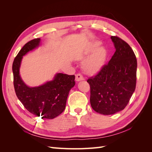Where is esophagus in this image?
Wrapping results in <instances>:
<instances>
[{
	"instance_id": "1",
	"label": "esophagus",
	"mask_w": 152,
	"mask_h": 152,
	"mask_svg": "<svg viewBox=\"0 0 152 152\" xmlns=\"http://www.w3.org/2000/svg\"><path fill=\"white\" fill-rule=\"evenodd\" d=\"M84 80V78L81 74H80V73H78V74H77L75 75V80L77 82H79V81Z\"/></svg>"
}]
</instances>
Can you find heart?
I'll return each instance as SVG.
<instances>
[{
	"label": "heart",
	"instance_id": "obj_1",
	"mask_svg": "<svg viewBox=\"0 0 152 152\" xmlns=\"http://www.w3.org/2000/svg\"><path fill=\"white\" fill-rule=\"evenodd\" d=\"M100 42L95 41L84 52L82 58H87L82 63L84 72L89 75L98 74L103 68L107 58V50L103 46H99Z\"/></svg>",
	"mask_w": 152,
	"mask_h": 152
}]
</instances>
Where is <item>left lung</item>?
Wrapping results in <instances>:
<instances>
[{"instance_id":"obj_1","label":"left lung","mask_w":152,"mask_h":152,"mask_svg":"<svg viewBox=\"0 0 152 152\" xmlns=\"http://www.w3.org/2000/svg\"><path fill=\"white\" fill-rule=\"evenodd\" d=\"M116 50L108 65L87 80L90 103L95 112L112 115L124 110L136 89L137 60L132 49L118 37L112 36Z\"/></svg>"}]
</instances>
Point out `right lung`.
<instances>
[{"mask_svg": "<svg viewBox=\"0 0 152 152\" xmlns=\"http://www.w3.org/2000/svg\"><path fill=\"white\" fill-rule=\"evenodd\" d=\"M40 42V38L30 40L18 53L12 64L14 86L18 99L28 112L42 118L53 119L65 109L69 92L75 84V77L56 73L53 80L42 85L27 86L20 73L23 57L38 48Z\"/></svg>", "mask_w": 152, "mask_h": 152, "instance_id": "add662e5", "label": "right lung"}]
</instances>
